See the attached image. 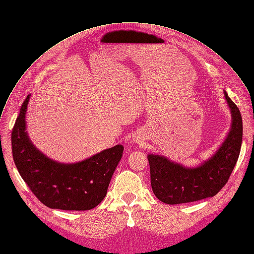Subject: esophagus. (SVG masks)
Segmentation results:
<instances>
[{"label": "esophagus", "instance_id": "34e87169", "mask_svg": "<svg viewBox=\"0 0 254 254\" xmlns=\"http://www.w3.org/2000/svg\"><path fill=\"white\" fill-rule=\"evenodd\" d=\"M134 143H137V144H140L141 143V140H140V138H138V137H136V138H134Z\"/></svg>", "mask_w": 254, "mask_h": 254}]
</instances>
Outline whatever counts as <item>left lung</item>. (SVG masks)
Wrapping results in <instances>:
<instances>
[{
	"label": "left lung",
	"mask_w": 254,
	"mask_h": 254,
	"mask_svg": "<svg viewBox=\"0 0 254 254\" xmlns=\"http://www.w3.org/2000/svg\"><path fill=\"white\" fill-rule=\"evenodd\" d=\"M224 93L232 125L225 141L209 159L195 167H186L165 156L148 154L151 187L164 203L181 204L213 197L227 184L240 154L243 125L239 108Z\"/></svg>",
	"instance_id": "left-lung-1"
}]
</instances>
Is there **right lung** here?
I'll list each match as a JSON object with an SVG mask.
<instances>
[{"instance_id":"add662e5","label":"right lung","mask_w":254,"mask_h":254,"mask_svg":"<svg viewBox=\"0 0 254 254\" xmlns=\"http://www.w3.org/2000/svg\"><path fill=\"white\" fill-rule=\"evenodd\" d=\"M26 97L12 129V153L21 178L47 207L89 210L106 194L120 163L124 146L116 145L75 163H61L46 156L33 145L26 131Z\"/></svg>"}]
</instances>
